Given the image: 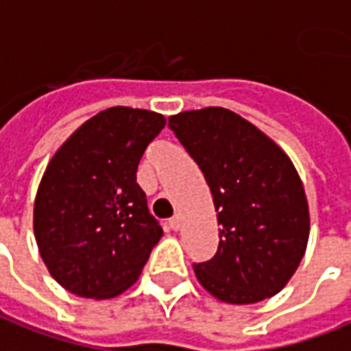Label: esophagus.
<instances>
[{
	"label": "esophagus",
	"mask_w": 351,
	"mask_h": 351,
	"mask_svg": "<svg viewBox=\"0 0 351 351\" xmlns=\"http://www.w3.org/2000/svg\"><path fill=\"white\" fill-rule=\"evenodd\" d=\"M169 226L173 228V230H180V217H178V215H176V217H173L171 218V220H169Z\"/></svg>",
	"instance_id": "1"
}]
</instances>
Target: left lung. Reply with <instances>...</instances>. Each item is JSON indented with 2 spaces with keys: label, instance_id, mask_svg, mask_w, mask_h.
<instances>
[{
  "label": "left lung",
  "instance_id": "left-lung-1",
  "mask_svg": "<svg viewBox=\"0 0 351 351\" xmlns=\"http://www.w3.org/2000/svg\"><path fill=\"white\" fill-rule=\"evenodd\" d=\"M199 165L218 220V251L193 264L203 289L226 304L278 295L302 261L310 210L293 161L239 114L220 106L169 117Z\"/></svg>",
  "mask_w": 351,
  "mask_h": 351
}]
</instances>
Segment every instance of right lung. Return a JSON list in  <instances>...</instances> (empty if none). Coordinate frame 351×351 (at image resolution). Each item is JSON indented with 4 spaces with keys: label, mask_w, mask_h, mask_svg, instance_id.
I'll return each mask as SVG.
<instances>
[{
    "label": "right lung",
    "mask_w": 351,
    "mask_h": 351,
    "mask_svg": "<svg viewBox=\"0 0 351 351\" xmlns=\"http://www.w3.org/2000/svg\"><path fill=\"white\" fill-rule=\"evenodd\" d=\"M165 117L102 110L56 150L34 201V234L49 274L83 298H114L141 276L163 235L136 184L144 152Z\"/></svg>",
    "instance_id": "1"
}]
</instances>
